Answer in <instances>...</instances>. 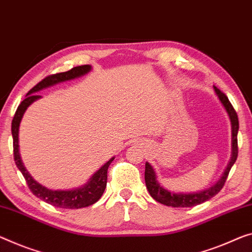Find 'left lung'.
<instances>
[{
  "instance_id": "1",
  "label": "left lung",
  "mask_w": 252,
  "mask_h": 252,
  "mask_svg": "<svg viewBox=\"0 0 252 252\" xmlns=\"http://www.w3.org/2000/svg\"><path fill=\"white\" fill-rule=\"evenodd\" d=\"M214 92L218 95L220 102L225 109L229 119L231 122V129H232V150H231V158L227 163L225 170L222 173L220 179L216 183L211 186L210 188L203 189V190L195 191V192H175L164 188L158 181L157 173L154 171L153 166L149 162L145 163V185L146 188L150 192V195L160 204L166 205V206L172 207H192L196 205L205 203L206 200L211 199L214 197L216 193H219L220 189L223 188L225 184L226 178L229 176V172L232 168V165L235 163L238 158V130H239V119L235 110L232 107L231 102L227 99V96L220 92L218 88L214 87Z\"/></svg>"
}]
</instances>
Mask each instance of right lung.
Masks as SVG:
<instances>
[{"label":"right lung","mask_w":252,"mask_h":252,"mask_svg":"<svg viewBox=\"0 0 252 252\" xmlns=\"http://www.w3.org/2000/svg\"><path fill=\"white\" fill-rule=\"evenodd\" d=\"M91 69V65H82V66L73 67L67 72L57 73V74L45 77L44 80H41L39 83L36 84L27 94L26 99L19 104L18 109L14 114L12 126H11V131H12L13 137V156L15 164H17L18 169L20 170L23 177H25L27 184H28V187L32 191L33 195L55 207L75 210V208L90 206V205L98 202L100 197L102 196L104 189H106L107 171L110 163L114 161L115 157L109 158V161H107L98 171H95L91 176L90 179L88 180V183L82 185L81 187H76L73 189H57V190H55V189H49L45 187V186H42L41 184L37 183L32 178V176L28 172V170L26 169L25 164H23L20 152H19V127H20L22 117L25 115L26 110L28 109V107L36 101V100L41 98V95L38 94V92L44 90L46 88L55 86L57 83L65 82V81H69L76 79V77L86 75Z\"/></svg>","instance_id":"right-lung-1"}]
</instances>
